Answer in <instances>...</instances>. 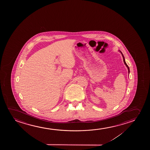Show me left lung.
<instances>
[{"label": "left lung", "instance_id": "8db88e82", "mask_svg": "<svg viewBox=\"0 0 150 150\" xmlns=\"http://www.w3.org/2000/svg\"><path fill=\"white\" fill-rule=\"evenodd\" d=\"M120 52L121 53V55H122V57H123V62H124V63H125V66H126V67H127V69H128V72H129V67H128V66L127 65V64H126V62H125V57H124V56H123V54H122V52H121V51H120Z\"/></svg>", "mask_w": 150, "mask_h": 150}]
</instances>
